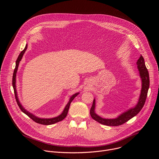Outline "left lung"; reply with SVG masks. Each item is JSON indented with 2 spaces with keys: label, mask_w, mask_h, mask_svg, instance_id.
<instances>
[{
  "label": "left lung",
  "mask_w": 159,
  "mask_h": 159,
  "mask_svg": "<svg viewBox=\"0 0 159 159\" xmlns=\"http://www.w3.org/2000/svg\"><path fill=\"white\" fill-rule=\"evenodd\" d=\"M137 64L138 65V69L140 73V76L142 79V90L140 96L138 101L137 104L134 107L128 109V111L123 112L121 115H120L118 117L115 119H106L102 118L98 116L95 112V107H96V101L95 99L93 101V106L90 108V115L91 116L92 118H93L95 121L99 122L101 124L107 125V126H120L134 116L137 115L138 113L141 111L142 107H143L147 96L148 90L150 85V79H149V74L147 70V67L145 64V61L143 57L141 55L138 60Z\"/></svg>",
  "instance_id": "8db88e82"
}]
</instances>
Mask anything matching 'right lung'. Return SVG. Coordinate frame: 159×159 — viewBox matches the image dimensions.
<instances>
[{
  "label": "right lung",
  "mask_w": 159,
  "mask_h": 159,
  "mask_svg": "<svg viewBox=\"0 0 159 159\" xmlns=\"http://www.w3.org/2000/svg\"><path fill=\"white\" fill-rule=\"evenodd\" d=\"M27 48H28V44L26 45L25 49L20 53V54H19V57H18V58H17V60L16 61V67H15V69L14 70L13 76H12V86H13L14 94H15V98H16V102L17 103V105L19 106V107L20 109L22 111V112H23L25 114H26L27 116H28L31 119H32L34 121H35L37 123L41 124V125H52V124L58 123V122H59L60 121H62L67 115V113H68V111H69V109L70 107V105L71 102L79 94V93H75V94H74V95H72L70 97L69 102H68L67 104L66 105L65 107L64 108V110L63 111V112H61V115H60L59 116H58L57 117L52 118H38V117L34 116V115L32 114V113H31L29 111H28L27 110H26L23 107V106L21 105L20 102L19 101V99H18V97H17V90H16V73H17V69H18V66H19V62L21 60L22 57H23V55L25 54Z\"/></svg>",
  "instance_id": "1"
}]
</instances>
